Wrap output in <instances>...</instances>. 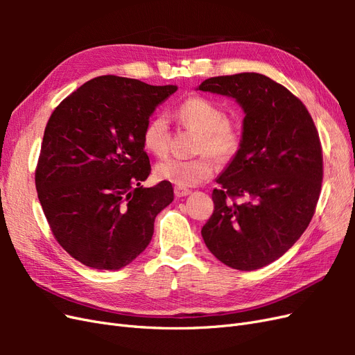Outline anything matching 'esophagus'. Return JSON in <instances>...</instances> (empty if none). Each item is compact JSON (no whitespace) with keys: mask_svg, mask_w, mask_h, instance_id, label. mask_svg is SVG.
I'll return each instance as SVG.
<instances>
[{"mask_svg":"<svg viewBox=\"0 0 355 355\" xmlns=\"http://www.w3.org/2000/svg\"><path fill=\"white\" fill-rule=\"evenodd\" d=\"M188 194H191V191H189V189H187V188H182V187H175V196H176L178 198H180V197H187Z\"/></svg>","mask_w":355,"mask_h":355,"instance_id":"1","label":"esophagus"}]
</instances>
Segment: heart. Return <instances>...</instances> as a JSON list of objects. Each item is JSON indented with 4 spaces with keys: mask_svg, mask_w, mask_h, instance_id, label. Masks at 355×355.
<instances>
[{
    "mask_svg": "<svg viewBox=\"0 0 355 355\" xmlns=\"http://www.w3.org/2000/svg\"><path fill=\"white\" fill-rule=\"evenodd\" d=\"M178 120L189 130L200 135L194 159L166 158L155 166V175L176 187H194L213 176L214 161H228L239 153L243 141L241 128L230 121L218 103L202 96H191L176 110ZM168 120L155 115L144 128L142 144L149 153L163 157L168 153Z\"/></svg>",
    "mask_w": 355,
    "mask_h": 355,
    "instance_id": "obj_1",
    "label": "heart"
}]
</instances>
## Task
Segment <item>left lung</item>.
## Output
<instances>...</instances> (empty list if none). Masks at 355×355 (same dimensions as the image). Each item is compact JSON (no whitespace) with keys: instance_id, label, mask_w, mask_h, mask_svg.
Listing matches in <instances>:
<instances>
[{"instance_id":"1","label":"left lung","mask_w":355,"mask_h":355,"mask_svg":"<svg viewBox=\"0 0 355 355\" xmlns=\"http://www.w3.org/2000/svg\"><path fill=\"white\" fill-rule=\"evenodd\" d=\"M198 90L234 98L245 114L241 146L216 179L202 240L234 270H259L283 256L314 216L323 180L318 132L306 106L266 75H222Z\"/></svg>"}]
</instances>
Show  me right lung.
I'll use <instances>...</instances> for the list:
<instances>
[{"label": "right lung", "instance_id": "obj_1", "mask_svg": "<svg viewBox=\"0 0 355 355\" xmlns=\"http://www.w3.org/2000/svg\"><path fill=\"white\" fill-rule=\"evenodd\" d=\"M176 85H149L102 75L63 99L42 137L35 187L50 230L73 259L94 270H120L141 254L157 214L173 201L151 173L142 133Z\"/></svg>", "mask_w": 355, "mask_h": 355}]
</instances>
